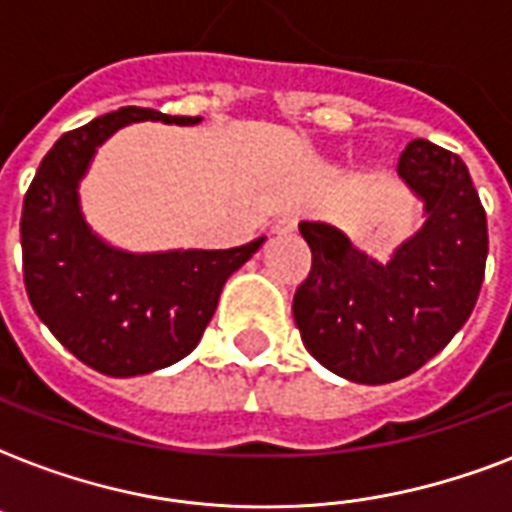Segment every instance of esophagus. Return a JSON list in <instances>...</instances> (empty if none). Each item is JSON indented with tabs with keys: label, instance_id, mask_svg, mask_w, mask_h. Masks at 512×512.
Instances as JSON below:
<instances>
[{
	"label": "esophagus",
	"instance_id": "34e87169",
	"mask_svg": "<svg viewBox=\"0 0 512 512\" xmlns=\"http://www.w3.org/2000/svg\"><path fill=\"white\" fill-rule=\"evenodd\" d=\"M297 228V217L295 215H281L276 223H273V233H292Z\"/></svg>",
	"mask_w": 512,
	"mask_h": 512
}]
</instances>
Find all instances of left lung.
I'll list each match as a JSON object with an SVG mask.
<instances>
[{
	"mask_svg": "<svg viewBox=\"0 0 512 512\" xmlns=\"http://www.w3.org/2000/svg\"><path fill=\"white\" fill-rule=\"evenodd\" d=\"M396 170L422 201V225L388 263L335 225L300 223L313 265L295 324L321 366L361 385L401 380L446 348L476 308L489 255L486 212L460 156L417 138Z\"/></svg>",
	"mask_w": 512,
	"mask_h": 512,
	"instance_id": "left-lung-1",
	"label": "left lung"
}]
</instances>
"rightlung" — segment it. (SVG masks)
I'll use <instances>...</instances> for the list:
<instances>
[{"mask_svg":"<svg viewBox=\"0 0 512 512\" xmlns=\"http://www.w3.org/2000/svg\"><path fill=\"white\" fill-rule=\"evenodd\" d=\"M138 122L193 127L201 116L124 106L66 132L44 156L20 215L23 281L60 345L108 377L148 374L199 345L225 281L263 247L127 252L84 220L79 183L98 148Z\"/></svg>","mask_w":512,"mask_h":512,"instance_id":"add662e5","label":"right lung"}]
</instances>
